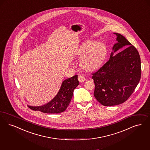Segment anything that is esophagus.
<instances>
[{
	"instance_id": "34e87169",
	"label": "esophagus",
	"mask_w": 150,
	"mask_h": 150,
	"mask_svg": "<svg viewBox=\"0 0 150 150\" xmlns=\"http://www.w3.org/2000/svg\"><path fill=\"white\" fill-rule=\"evenodd\" d=\"M78 80H79V82L83 83L85 80V76L83 75V74H80L78 76Z\"/></svg>"
}]
</instances>
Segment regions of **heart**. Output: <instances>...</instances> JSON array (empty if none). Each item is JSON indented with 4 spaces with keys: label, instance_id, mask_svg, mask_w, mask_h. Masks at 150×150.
Listing matches in <instances>:
<instances>
[{
    "label": "heart",
    "instance_id": "1",
    "mask_svg": "<svg viewBox=\"0 0 150 150\" xmlns=\"http://www.w3.org/2000/svg\"><path fill=\"white\" fill-rule=\"evenodd\" d=\"M107 49L102 42L88 41L83 43L78 50V55L81 56V64L87 70H95L100 67L106 55Z\"/></svg>",
    "mask_w": 150,
    "mask_h": 150
}]
</instances>
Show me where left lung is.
<instances>
[{"instance_id":"left-lung-1","label":"left lung","mask_w":150,"mask_h":150,"mask_svg":"<svg viewBox=\"0 0 150 150\" xmlns=\"http://www.w3.org/2000/svg\"><path fill=\"white\" fill-rule=\"evenodd\" d=\"M117 42L114 44L109 60L92 74L95 83L93 95L105 106L117 105L125 102L134 93L141 75L139 53L123 35L115 33ZM125 46L124 51L113 53Z\"/></svg>"}]
</instances>
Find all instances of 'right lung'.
I'll return each instance as SVG.
<instances>
[{"instance_id":"add662e5","label":"right lung","mask_w":150,"mask_h":150,"mask_svg":"<svg viewBox=\"0 0 150 150\" xmlns=\"http://www.w3.org/2000/svg\"><path fill=\"white\" fill-rule=\"evenodd\" d=\"M79 84L78 75L63 81L59 91L55 97L48 103L40 106H28L34 111H39L47 114H59L64 111L71 100L74 90Z\"/></svg>"}]
</instances>
